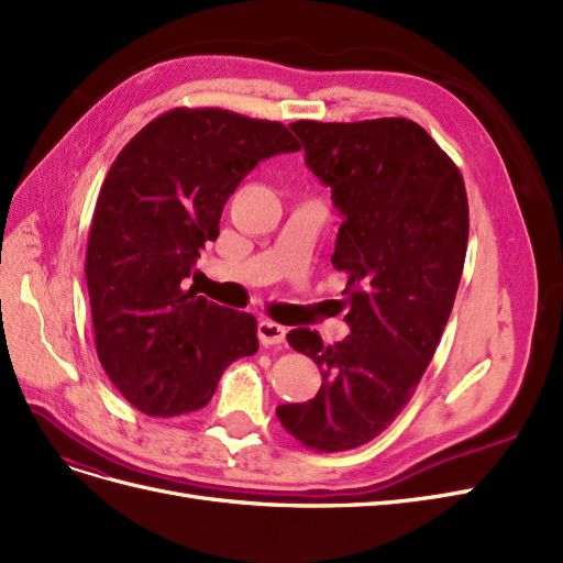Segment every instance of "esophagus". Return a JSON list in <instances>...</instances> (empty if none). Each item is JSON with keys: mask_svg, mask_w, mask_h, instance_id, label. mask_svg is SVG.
<instances>
[{"mask_svg": "<svg viewBox=\"0 0 563 563\" xmlns=\"http://www.w3.org/2000/svg\"><path fill=\"white\" fill-rule=\"evenodd\" d=\"M285 334H287V330L278 322L260 320V324H257V336L262 341V346H276V343H283Z\"/></svg>", "mask_w": 563, "mask_h": 563, "instance_id": "1", "label": "esophagus"}]
</instances>
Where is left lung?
Returning a JSON list of instances; mask_svg holds the SVG:
<instances>
[{
    "mask_svg": "<svg viewBox=\"0 0 563 563\" xmlns=\"http://www.w3.org/2000/svg\"><path fill=\"white\" fill-rule=\"evenodd\" d=\"M289 129L343 217L332 264L349 276L351 334L334 346L308 328L287 334L322 386L276 413L303 446L346 451L397 419L438 351L465 264L467 194L456 163L409 119Z\"/></svg>",
    "mask_w": 563,
    "mask_h": 563,
    "instance_id": "left-lung-1",
    "label": "left lung"
}]
</instances>
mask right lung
Segmentation results:
<instances>
[{
    "mask_svg": "<svg viewBox=\"0 0 563 563\" xmlns=\"http://www.w3.org/2000/svg\"><path fill=\"white\" fill-rule=\"evenodd\" d=\"M283 123L203 107L156 117L107 173L88 233L96 349L135 409H201L233 360L260 349L257 320L198 297L187 278L220 235L229 196L260 161L299 152Z\"/></svg>",
    "mask_w": 563,
    "mask_h": 563,
    "instance_id": "obj_1",
    "label": "right lung"
}]
</instances>
